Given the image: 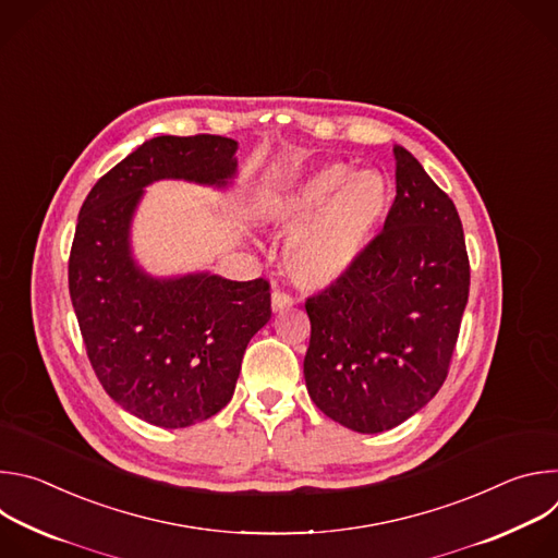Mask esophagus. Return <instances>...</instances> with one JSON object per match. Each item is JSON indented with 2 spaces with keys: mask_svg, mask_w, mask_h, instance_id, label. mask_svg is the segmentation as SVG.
<instances>
[{
  "mask_svg": "<svg viewBox=\"0 0 558 558\" xmlns=\"http://www.w3.org/2000/svg\"><path fill=\"white\" fill-rule=\"evenodd\" d=\"M291 306H293V300H291L287 293H280V291H274V293H271V311H274V313L289 311Z\"/></svg>",
  "mask_w": 558,
  "mask_h": 558,
  "instance_id": "1",
  "label": "esophagus"
}]
</instances>
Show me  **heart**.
<instances>
[{
    "mask_svg": "<svg viewBox=\"0 0 558 558\" xmlns=\"http://www.w3.org/2000/svg\"><path fill=\"white\" fill-rule=\"evenodd\" d=\"M392 205L381 170L327 163L269 205L274 227L293 235L284 247L291 282L306 291L338 284L366 254Z\"/></svg>",
    "mask_w": 558,
    "mask_h": 558,
    "instance_id": "heart-1",
    "label": "heart"
}]
</instances>
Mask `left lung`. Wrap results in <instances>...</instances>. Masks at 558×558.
Listing matches in <instances>:
<instances>
[{
    "label": "left lung",
    "instance_id": "obj_1",
    "mask_svg": "<svg viewBox=\"0 0 558 558\" xmlns=\"http://www.w3.org/2000/svg\"><path fill=\"white\" fill-rule=\"evenodd\" d=\"M381 233L333 287L306 300L304 381L313 404L362 435L400 426L441 388L468 302L454 203L402 145Z\"/></svg>",
    "mask_w": 558,
    "mask_h": 558
}]
</instances>
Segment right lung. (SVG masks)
Listing matches in <instances>:
<instances>
[{"label":"right lung","mask_w":558,"mask_h":558,"mask_svg":"<svg viewBox=\"0 0 558 558\" xmlns=\"http://www.w3.org/2000/svg\"><path fill=\"white\" fill-rule=\"evenodd\" d=\"M235 151L227 136H154L99 179L78 211L68 265L78 329L106 392L151 426L187 428L225 409L250 340L271 317L263 278L154 276L132 247L145 187L185 181L225 192Z\"/></svg>","instance_id":"add662e5"}]
</instances>
